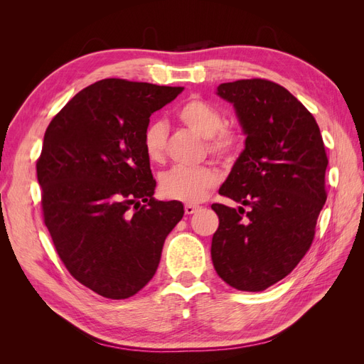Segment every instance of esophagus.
Instances as JSON below:
<instances>
[{
	"instance_id": "esophagus-1",
	"label": "esophagus",
	"mask_w": 364,
	"mask_h": 364,
	"mask_svg": "<svg viewBox=\"0 0 364 364\" xmlns=\"http://www.w3.org/2000/svg\"><path fill=\"white\" fill-rule=\"evenodd\" d=\"M197 209H199V206H197V205H193V203H186L185 205V214H194L196 211H197Z\"/></svg>"
}]
</instances>
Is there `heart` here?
<instances>
[{
	"label": "heart",
	"instance_id": "1",
	"mask_svg": "<svg viewBox=\"0 0 364 364\" xmlns=\"http://www.w3.org/2000/svg\"><path fill=\"white\" fill-rule=\"evenodd\" d=\"M178 119L183 126L208 139V149L220 158L234 156L240 149V136L232 130L222 129L225 118L218 109L200 98H190L178 111ZM167 149V126L162 121L151 123L144 132V150L149 161L159 164ZM218 182L215 168L203 165L197 168L176 167L164 173L159 181L161 193L168 199L181 202H200Z\"/></svg>",
	"mask_w": 364,
	"mask_h": 364
}]
</instances>
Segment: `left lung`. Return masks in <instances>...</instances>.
Instances as JSON below:
<instances>
[{
    "label": "left lung",
    "instance_id": "obj_1",
    "mask_svg": "<svg viewBox=\"0 0 364 364\" xmlns=\"http://www.w3.org/2000/svg\"><path fill=\"white\" fill-rule=\"evenodd\" d=\"M246 136L218 194L249 205L214 203L217 274L241 291H262L299 264L326 200L328 158L314 117L285 87L264 79L222 83ZM245 217H242V214Z\"/></svg>",
    "mask_w": 364,
    "mask_h": 364
}]
</instances>
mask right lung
<instances>
[{"instance_id":"obj_1","label":"right lung","mask_w":364,"mask_h":364,"mask_svg":"<svg viewBox=\"0 0 364 364\" xmlns=\"http://www.w3.org/2000/svg\"><path fill=\"white\" fill-rule=\"evenodd\" d=\"M183 87L105 79L51 119L36 164L43 222L73 277L107 299H127L153 278L164 241L183 217L155 200L144 150L153 112Z\"/></svg>"}]
</instances>
